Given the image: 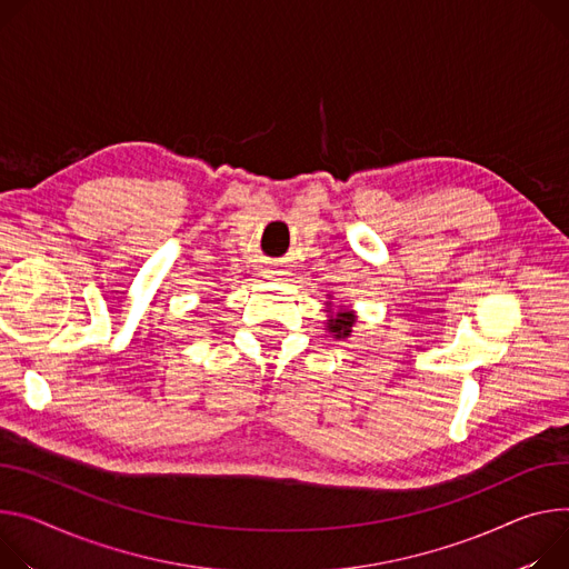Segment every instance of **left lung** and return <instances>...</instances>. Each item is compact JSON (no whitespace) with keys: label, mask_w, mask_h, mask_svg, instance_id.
<instances>
[{"label":"left lung","mask_w":569,"mask_h":569,"mask_svg":"<svg viewBox=\"0 0 569 569\" xmlns=\"http://www.w3.org/2000/svg\"><path fill=\"white\" fill-rule=\"evenodd\" d=\"M356 322V316L353 311H347V308H342V311H336L333 308H329V320H327V331L333 333L336 340H345L351 336V327Z\"/></svg>","instance_id":"left-lung-1"}]
</instances>
